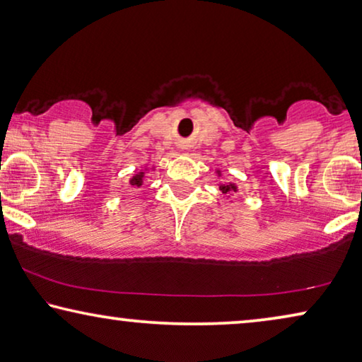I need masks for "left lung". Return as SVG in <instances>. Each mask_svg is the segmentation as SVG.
<instances>
[{
    "label": "left lung",
    "instance_id": "8db88e82",
    "mask_svg": "<svg viewBox=\"0 0 362 362\" xmlns=\"http://www.w3.org/2000/svg\"><path fill=\"white\" fill-rule=\"evenodd\" d=\"M219 188H221V190H223V193H228V192H230V190L237 192V188H235L234 183H230V185H221Z\"/></svg>",
    "mask_w": 362,
    "mask_h": 362
}]
</instances>
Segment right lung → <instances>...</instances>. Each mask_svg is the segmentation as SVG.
Instances as JSON below:
<instances>
[{"label": "right lung", "mask_w": 362, "mask_h": 362, "mask_svg": "<svg viewBox=\"0 0 362 362\" xmlns=\"http://www.w3.org/2000/svg\"><path fill=\"white\" fill-rule=\"evenodd\" d=\"M132 185H134V187H141L143 185V172H139V174L133 177Z\"/></svg>", "instance_id": "add662e5"}]
</instances>
